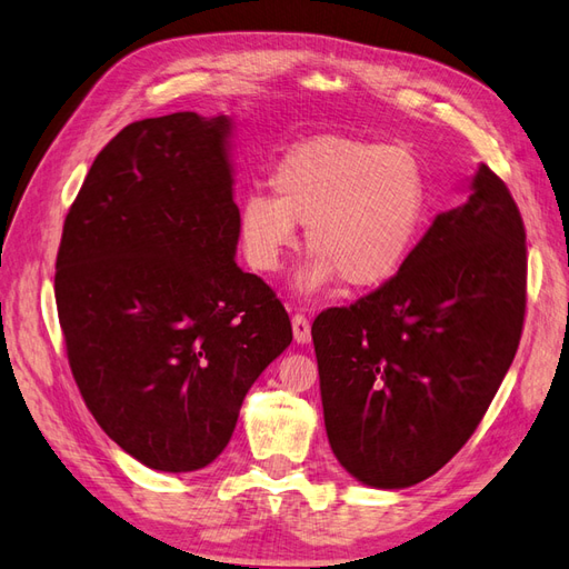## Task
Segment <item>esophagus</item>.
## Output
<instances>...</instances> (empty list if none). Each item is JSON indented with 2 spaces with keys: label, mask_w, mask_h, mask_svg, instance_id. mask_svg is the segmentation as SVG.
Wrapping results in <instances>:
<instances>
[{
  "label": "esophagus",
  "mask_w": 569,
  "mask_h": 569,
  "mask_svg": "<svg viewBox=\"0 0 569 569\" xmlns=\"http://www.w3.org/2000/svg\"><path fill=\"white\" fill-rule=\"evenodd\" d=\"M292 330H295V340L297 342H309L311 340V321L303 313L292 316Z\"/></svg>",
  "instance_id": "34e87169"
}]
</instances>
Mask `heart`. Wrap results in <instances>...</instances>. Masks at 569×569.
Here are the masks:
<instances>
[{
  "instance_id": "b5f03b06",
  "label": "heart",
  "mask_w": 569,
  "mask_h": 569,
  "mask_svg": "<svg viewBox=\"0 0 569 569\" xmlns=\"http://www.w3.org/2000/svg\"><path fill=\"white\" fill-rule=\"evenodd\" d=\"M272 196L248 192L239 233L248 266L270 274L307 227L313 251L301 272L307 292L342 277L373 289L406 268L429 217V176L406 147L326 134L289 149L270 176Z\"/></svg>"
}]
</instances>
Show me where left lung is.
I'll return each instance as SVG.
<instances>
[{
	"instance_id": "8db88e82",
	"label": "left lung",
	"mask_w": 569,
	"mask_h": 569,
	"mask_svg": "<svg viewBox=\"0 0 569 569\" xmlns=\"http://www.w3.org/2000/svg\"><path fill=\"white\" fill-rule=\"evenodd\" d=\"M470 188L391 282L311 326L330 449L371 488H410L449 463L519 348L523 219L485 163Z\"/></svg>"
}]
</instances>
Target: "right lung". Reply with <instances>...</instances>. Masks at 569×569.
Here are the masks:
<instances>
[{
  "mask_svg": "<svg viewBox=\"0 0 569 569\" xmlns=\"http://www.w3.org/2000/svg\"><path fill=\"white\" fill-rule=\"evenodd\" d=\"M224 116L130 122L69 207L54 301L69 369L103 432L166 473L229 445L243 398L292 342L272 287L233 262Z\"/></svg>",
  "mask_w": 569,
  "mask_h": 569,
  "instance_id": "add662e5",
  "label": "right lung"
}]
</instances>
